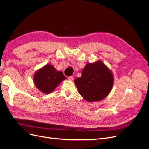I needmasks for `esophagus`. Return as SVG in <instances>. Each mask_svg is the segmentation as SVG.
I'll return each mask as SVG.
<instances>
[{"label":"esophagus","mask_w":149,"mask_h":149,"mask_svg":"<svg viewBox=\"0 0 149 149\" xmlns=\"http://www.w3.org/2000/svg\"><path fill=\"white\" fill-rule=\"evenodd\" d=\"M68 79L70 80V81H73V76H68Z\"/></svg>","instance_id":"34e87169"}]
</instances>
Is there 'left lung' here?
<instances>
[{
  "label": "left lung",
  "instance_id": "1",
  "mask_svg": "<svg viewBox=\"0 0 149 149\" xmlns=\"http://www.w3.org/2000/svg\"><path fill=\"white\" fill-rule=\"evenodd\" d=\"M74 83L80 95L85 100L99 101L110 93L114 78L109 70L100 61L86 65L81 77L76 78Z\"/></svg>",
  "mask_w": 149,
  "mask_h": 149
}]
</instances>
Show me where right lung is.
Wrapping results in <instances>:
<instances>
[{
	"instance_id": "right-lung-1",
	"label": "right lung",
	"mask_w": 149,
	"mask_h": 149,
	"mask_svg": "<svg viewBox=\"0 0 149 149\" xmlns=\"http://www.w3.org/2000/svg\"><path fill=\"white\" fill-rule=\"evenodd\" d=\"M66 77L61 71H56L50 65H47L38 70L34 75V83L37 88L44 93H50Z\"/></svg>"
}]
</instances>
